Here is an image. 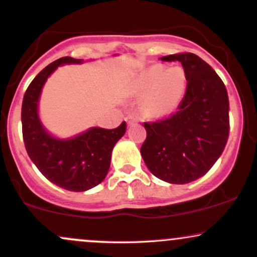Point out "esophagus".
I'll return each mask as SVG.
<instances>
[{"label":"esophagus","mask_w":257,"mask_h":257,"mask_svg":"<svg viewBox=\"0 0 257 257\" xmlns=\"http://www.w3.org/2000/svg\"><path fill=\"white\" fill-rule=\"evenodd\" d=\"M125 120L129 125H132V124H134V123L138 122V118L135 116H133V114H129V116L125 118Z\"/></svg>","instance_id":"esophagus-1"}]
</instances>
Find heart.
Listing matches in <instances>:
<instances>
[{"label":"heart","mask_w":257,"mask_h":257,"mask_svg":"<svg viewBox=\"0 0 257 257\" xmlns=\"http://www.w3.org/2000/svg\"><path fill=\"white\" fill-rule=\"evenodd\" d=\"M187 87L184 69L180 66L167 67L155 64L140 75L135 84L139 95L146 94L141 108L149 117L164 118L170 116L181 104Z\"/></svg>","instance_id":"obj_1"}]
</instances>
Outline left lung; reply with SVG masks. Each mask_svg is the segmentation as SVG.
Listing matches in <instances>:
<instances>
[{"label":"left lung","instance_id":"obj_1","mask_svg":"<svg viewBox=\"0 0 257 257\" xmlns=\"http://www.w3.org/2000/svg\"><path fill=\"white\" fill-rule=\"evenodd\" d=\"M161 59L181 63L187 89L169 118L144 123L147 137L140 152L156 178L184 185L205 175L225 150L228 95L222 79L198 55L181 53Z\"/></svg>","mask_w":257,"mask_h":257}]
</instances>
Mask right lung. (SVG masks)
<instances>
[{"label": "right lung", "mask_w": 257, "mask_h": 257, "mask_svg": "<svg viewBox=\"0 0 257 257\" xmlns=\"http://www.w3.org/2000/svg\"><path fill=\"white\" fill-rule=\"evenodd\" d=\"M83 61L65 57L44 67L28 87L22 105L23 138L29 157L49 181L72 192H84L104 181L112 150L126 129L125 122L114 129L91 126L75 137L61 139L42 124L38 102L46 81L61 65Z\"/></svg>", "instance_id": "add662e5"}]
</instances>
